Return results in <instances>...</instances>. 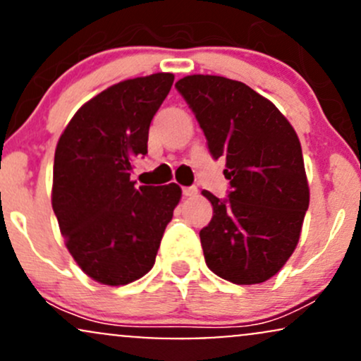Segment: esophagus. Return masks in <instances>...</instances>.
Returning a JSON list of instances; mask_svg holds the SVG:
<instances>
[{
    "instance_id": "1",
    "label": "esophagus",
    "mask_w": 361,
    "mask_h": 361,
    "mask_svg": "<svg viewBox=\"0 0 361 361\" xmlns=\"http://www.w3.org/2000/svg\"><path fill=\"white\" fill-rule=\"evenodd\" d=\"M197 192H198V190L195 188V186H185V188H183L185 197H195V195H197Z\"/></svg>"
}]
</instances>
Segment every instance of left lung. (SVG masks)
I'll use <instances>...</instances> for the list:
<instances>
[{"instance_id":"obj_1","label":"left lung","mask_w":361,"mask_h":361,"mask_svg":"<svg viewBox=\"0 0 361 361\" xmlns=\"http://www.w3.org/2000/svg\"><path fill=\"white\" fill-rule=\"evenodd\" d=\"M214 159L226 157L227 198L204 190L214 215L200 231L207 267L238 285L263 283L299 243L309 209L302 147L288 120L241 81L193 74L176 82Z\"/></svg>"}]
</instances>
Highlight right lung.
Returning a JSON list of instances; mask_svg holds the SVG:
<instances>
[{
	"instance_id": "add662e5",
	"label": "right lung",
	"mask_w": 361,
	"mask_h": 361,
	"mask_svg": "<svg viewBox=\"0 0 361 361\" xmlns=\"http://www.w3.org/2000/svg\"><path fill=\"white\" fill-rule=\"evenodd\" d=\"M173 81L157 73L110 86L74 114L57 142L54 214L74 261L103 285H127L154 267L181 198L176 183L137 188L130 180Z\"/></svg>"
}]
</instances>
